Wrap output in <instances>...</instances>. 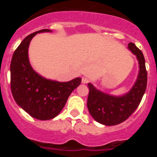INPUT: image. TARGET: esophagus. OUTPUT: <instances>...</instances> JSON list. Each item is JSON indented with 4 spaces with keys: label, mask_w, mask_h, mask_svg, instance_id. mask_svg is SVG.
<instances>
[{
    "label": "esophagus",
    "mask_w": 157,
    "mask_h": 157,
    "mask_svg": "<svg viewBox=\"0 0 157 157\" xmlns=\"http://www.w3.org/2000/svg\"><path fill=\"white\" fill-rule=\"evenodd\" d=\"M89 82H90V79H89V78H87V77H83L82 78V83H83V84H86V83H88Z\"/></svg>",
    "instance_id": "obj_1"
}]
</instances>
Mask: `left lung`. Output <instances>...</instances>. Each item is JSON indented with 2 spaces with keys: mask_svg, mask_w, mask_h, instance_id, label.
Segmentation results:
<instances>
[{
  "mask_svg": "<svg viewBox=\"0 0 157 157\" xmlns=\"http://www.w3.org/2000/svg\"><path fill=\"white\" fill-rule=\"evenodd\" d=\"M128 49L135 55L139 64L138 78L128 92L120 96L111 95L88 83L87 108L94 120L103 125L114 126L125 121L138 108L146 90L147 71L143 53L132 42L128 44Z\"/></svg>",
  "mask_w": 157,
  "mask_h": 157,
  "instance_id": "obj_1",
  "label": "left lung"
}]
</instances>
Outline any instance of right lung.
I'll list each match as a JSON object with an SVG mask.
<instances>
[{"instance_id": "1", "label": "right lung", "mask_w": 157, "mask_h": 157, "mask_svg": "<svg viewBox=\"0 0 157 157\" xmlns=\"http://www.w3.org/2000/svg\"><path fill=\"white\" fill-rule=\"evenodd\" d=\"M44 32L52 31L44 29L25 37L14 52L10 65L14 99L30 116L39 120H51L58 116L82 81L78 77L69 82L48 79L33 69L29 60V45L36 34Z\"/></svg>"}]
</instances>
